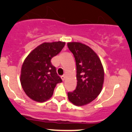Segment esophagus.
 Returning a JSON list of instances; mask_svg holds the SVG:
<instances>
[{
    "label": "esophagus",
    "instance_id": "34e87169",
    "mask_svg": "<svg viewBox=\"0 0 132 132\" xmlns=\"http://www.w3.org/2000/svg\"><path fill=\"white\" fill-rule=\"evenodd\" d=\"M61 78H62V80L64 81L65 80V78H66V75H63L62 76H61Z\"/></svg>",
    "mask_w": 132,
    "mask_h": 132
}]
</instances>
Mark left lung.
<instances>
[{"mask_svg":"<svg viewBox=\"0 0 132 132\" xmlns=\"http://www.w3.org/2000/svg\"><path fill=\"white\" fill-rule=\"evenodd\" d=\"M68 47L75 59L77 80L75 90L68 92V96L75 105L83 106L96 99L102 91L104 70L100 58L89 46L71 42Z\"/></svg>","mask_w":132,"mask_h":132,"instance_id":"1","label":"left lung"}]
</instances>
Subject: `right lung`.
Returning a JSON list of instances; mask_svg holds the SVG:
<instances>
[{
  "mask_svg": "<svg viewBox=\"0 0 132 132\" xmlns=\"http://www.w3.org/2000/svg\"><path fill=\"white\" fill-rule=\"evenodd\" d=\"M64 45L65 42L62 41L44 43L25 59L21 70V85L25 94L33 100L44 102L50 99L57 84L62 82L51 59Z\"/></svg>",
  "mask_w": 132,
  "mask_h": 132,
  "instance_id": "add662e5",
  "label": "right lung"
}]
</instances>
